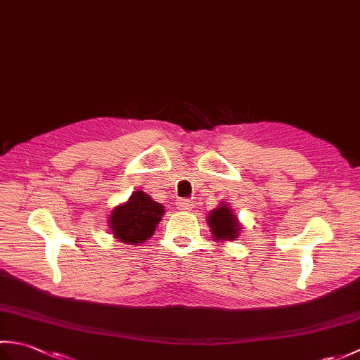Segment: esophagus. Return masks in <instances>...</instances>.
I'll use <instances>...</instances> for the list:
<instances>
[{"label":"esophagus","instance_id":"esophagus-1","mask_svg":"<svg viewBox=\"0 0 360 360\" xmlns=\"http://www.w3.org/2000/svg\"><path fill=\"white\" fill-rule=\"evenodd\" d=\"M176 205H178L179 210H188L190 207H192V201L190 200H178V202H176Z\"/></svg>","mask_w":360,"mask_h":360}]
</instances>
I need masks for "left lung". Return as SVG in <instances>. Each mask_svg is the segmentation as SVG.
Returning <instances> with one entry per match:
<instances>
[{
    "label": "left lung",
    "mask_w": 360,
    "mask_h": 360,
    "mask_svg": "<svg viewBox=\"0 0 360 360\" xmlns=\"http://www.w3.org/2000/svg\"><path fill=\"white\" fill-rule=\"evenodd\" d=\"M209 226L217 240H233L240 232L238 221L227 205H219L209 213Z\"/></svg>",
    "instance_id": "obj_1"
}]
</instances>
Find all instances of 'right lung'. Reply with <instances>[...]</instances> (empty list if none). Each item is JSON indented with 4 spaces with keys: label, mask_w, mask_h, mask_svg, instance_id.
Listing matches in <instances>:
<instances>
[{
    "label": "right lung",
    "mask_w": 360,
    "mask_h": 360,
    "mask_svg": "<svg viewBox=\"0 0 360 360\" xmlns=\"http://www.w3.org/2000/svg\"><path fill=\"white\" fill-rule=\"evenodd\" d=\"M164 215V207L143 192H134L128 202L112 210L110 226L122 243L139 244L155 233L156 224Z\"/></svg>",
    "instance_id": "add662e5"
}]
</instances>
